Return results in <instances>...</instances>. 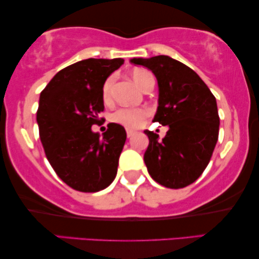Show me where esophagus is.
Segmentation results:
<instances>
[{
	"label": "esophagus",
	"instance_id": "1",
	"mask_svg": "<svg viewBox=\"0 0 259 259\" xmlns=\"http://www.w3.org/2000/svg\"><path fill=\"white\" fill-rule=\"evenodd\" d=\"M126 132H127V137H128V138H131V137L133 136L134 133H136V132H134V131H132V130H127Z\"/></svg>",
	"mask_w": 259,
	"mask_h": 259
}]
</instances>
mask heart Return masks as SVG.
Returning <instances> with one entry per match:
<instances>
[{"mask_svg": "<svg viewBox=\"0 0 259 259\" xmlns=\"http://www.w3.org/2000/svg\"><path fill=\"white\" fill-rule=\"evenodd\" d=\"M131 79L143 91L147 86H150L151 83H154L153 74L150 70L144 68L133 69L131 72ZM113 83H114V77L111 76L105 81L104 86H102V99H104L105 102L111 100ZM147 115L148 111L144 107L120 108L111 115V120L113 122L118 123V125H122L128 127V128H136V127H139L145 121Z\"/></svg>", "mask_w": 259, "mask_h": 259, "instance_id": "obj_1", "label": "heart"}]
</instances>
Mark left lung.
Instances as JSON below:
<instances>
[{"mask_svg": "<svg viewBox=\"0 0 259 259\" xmlns=\"http://www.w3.org/2000/svg\"><path fill=\"white\" fill-rule=\"evenodd\" d=\"M134 65L153 72L158 81V108L153 121L167 126L166 136L144 131L150 144L144 154L147 171L168 189H183L199 178L218 140L217 101L199 75L167 55L133 58Z\"/></svg>", "mask_w": 259, "mask_h": 259, "instance_id": "1", "label": "left lung"}]
</instances>
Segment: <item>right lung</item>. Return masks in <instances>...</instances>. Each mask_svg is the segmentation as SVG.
I'll return each mask as SVG.
<instances>
[{
  "mask_svg": "<svg viewBox=\"0 0 259 259\" xmlns=\"http://www.w3.org/2000/svg\"><path fill=\"white\" fill-rule=\"evenodd\" d=\"M123 59H86L56 73L40 94L36 121L46 157L59 178L81 192L109 186L118 172L126 131L111 122L100 137L92 126L104 111L102 86Z\"/></svg>",
  "mask_w": 259,
  "mask_h": 259,
  "instance_id": "right-lung-1",
  "label": "right lung"
}]
</instances>
